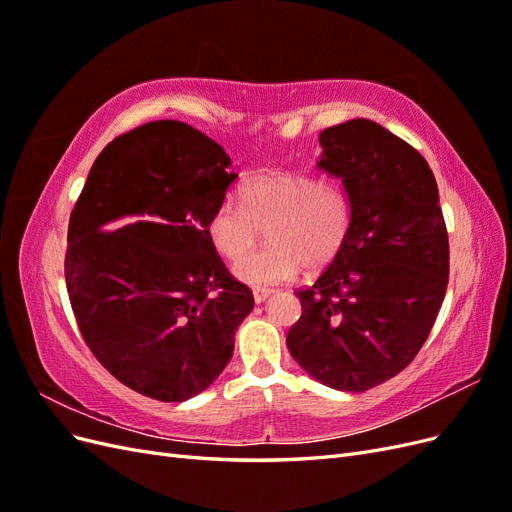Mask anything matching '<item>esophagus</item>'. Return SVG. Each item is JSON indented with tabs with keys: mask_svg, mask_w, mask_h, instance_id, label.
Masks as SVG:
<instances>
[{
	"mask_svg": "<svg viewBox=\"0 0 512 512\" xmlns=\"http://www.w3.org/2000/svg\"><path fill=\"white\" fill-rule=\"evenodd\" d=\"M271 294H273L271 288H254V301H256V303L267 301V299L271 297Z\"/></svg>",
	"mask_w": 512,
	"mask_h": 512,
	"instance_id": "34e87169",
	"label": "esophagus"
}]
</instances>
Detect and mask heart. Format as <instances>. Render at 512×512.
Here are the masks:
<instances>
[{
  "instance_id": "heart-1",
  "label": "heart",
  "mask_w": 512,
  "mask_h": 512,
  "mask_svg": "<svg viewBox=\"0 0 512 512\" xmlns=\"http://www.w3.org/2000/svg\"><path fill=\"white\" fill-rule=\"evenodd\" d=\"M241 200L222 198L207 220L213 250L230 262L253 251L261 230H270L265 253L237 265V275L254 286H271L305 269L318 271L342 252L350 235V198L316 175L269 170L245 179Z\"/></svg>"
}]
</instances>
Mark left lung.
<instances>
[{"label": "left lung", "instance_id": "obj_1", "mask_svg": "<svg viewBox=\"0 0 512 512\" xmlns=\"http://www.w3.org/2000/svg\"><path fill=\"white\" fill-rule=\"evenodd\" d=\"M318 168L352 205L342 252L312 286L286 344L309 376L363 393L404 371L425 344L448 286L438 183L412 145L369 119L320 134Z\"/></svg>", "mask_w": 512, "mask_h": 512}]
</instances>
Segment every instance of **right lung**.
<instances>
[{
	"label": "right lung",
	"instance_id": "obj_1",
	"mask_svg": "<svg viewBox=\"0 0 512 512\" xmlns=\"http://www.w3.org/2000/svg\"><path fill=\"white\" fill-rule=\"evenodd\" d=\"M226 151L188 123L149 121L108 143L68 224L66 288L89 350L132 391L185 401L218 378L252 290L207 237Z\"/></svg>",
	"mask_w": 512,
	"mask_h": 512
}]
</instances>
